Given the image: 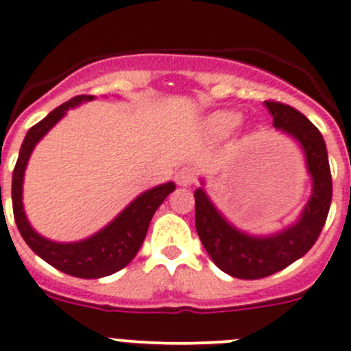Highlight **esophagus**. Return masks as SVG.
I'll return each mask as SVG.
<instances>
[{"label": "esophagus", "mask_w": 351, "mask_h": 351, "mask_svg": "<svg viewBox=\"0 0 351 351\" xmlns=\"http://www.w3.org/2000/svg\"><path fill=\"white\" fill-rule=\"evenodd\" d=\"M195 182V173L192 168H182L176 173V183L182 185V187H189Z\"/></svg>", "instance_id": "esophagus-1"}]
</instances>
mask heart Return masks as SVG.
I'll list each match as a JSON object with an SVG mask.
<instances>
[{
	"mask_svg": "<svg viewBox=\"0 0 351 351\" xmlns=\"http://www.w3.org/2000/svg\"><path fill=\"white\" fill-rule=\"evenodd\" d=\"M239 122H241V115L239 113L223 110V112H215L213 115L208 117L206 125L217 136H226V134H229V132H232L238 128Z\"/></svg>",
	"mask_w": 351,
	"mask_h": 351,
	"instance_id": "b5f03b06",
	"label": "heart"
}]
</instances>
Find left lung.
Instances as JSON below:
<instances>
[{
	"label": "left lung",
	"mask_w": 351,
	"mask_h": 351,
	"mask_svg": "<svg viewBox=\"0 0 351 351\" xmlns=\"http://www.w3.org/2000/svg\"><path fill=\"white\" fill-rule=\"evenodd\" d=\"M266 106L274 128L301 145L313 180L311 197L298 222L276 234L250 236L230 226L203 189L194 192L199 239L219 269L241 280L271 276L301 258L320 236L332 199L329 157L320 131L292 106L278 101H266Z\"/></svg>",
	"instance_id": "obj_1"
}]
</instances>
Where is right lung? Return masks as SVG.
I'll return each instance as SVG.
<instances>
[{
    "mask_svg": "<svg viewBox=\"0 0 351 351\" xmlns=\"http://www.w3.org/2000/svg\"><path fill=\"white\" fill-rule=\"evenodd\" d=\"M93 99L94 96H85V94L71 97L61 106L52 110L43 121L34 124L22 141L17 164L14 168V176H12L14 219L19 232L27 243V246L38 257H42L56 269L71 274V276L87 278V280L117 273L136 257L140 246L143 245L154 213L164 203V199L175 191V183L168 182L143 192L99 232L77 243L50 241L38 234L29 226L26 213H24V206H22V182H24V171H26L31 152L38 141L61 121L69 108H75L85 101Z\"/></svg>",
    "mask_w": 351,
    "mask_h": 351,
    "instance_id": "add662e5",
    "label": "right lung"
}]
</instances>
